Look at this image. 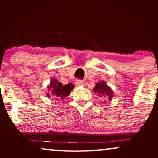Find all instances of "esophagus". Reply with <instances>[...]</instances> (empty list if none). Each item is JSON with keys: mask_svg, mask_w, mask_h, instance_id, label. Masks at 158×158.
Instances as JSON below:
<instances>
[{"mask_svg": "<svg viewBox=\"0 0 158 158\" xmlns=\"http://www.w3.org/2000/svg\"><path fill=\"white\" fill-rule=\"evenodd\" d=\"M76 85H78V86H83L85 85V82L82 80H80V79H77L76 81Z\"/></svg>", "mask_w": 158, "mask_h": 158, "instance_id": "1", "label": "esophagus"}]
</instances>
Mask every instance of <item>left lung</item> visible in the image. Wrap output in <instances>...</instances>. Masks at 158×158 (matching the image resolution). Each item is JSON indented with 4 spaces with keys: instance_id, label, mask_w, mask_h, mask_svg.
Listing matches in <instances>:
<instances>
[{
    "instance_id": "obj_1",
    "label": "left lung",
    "mask_w": 158,
    "mask_h": 158,
    "mask_svg": "<svg viewBox=\"0 0 158 158\" xmlns=\"http://www.w3.org/2000/svg\"><path fill=\"white\" fill-rule=\"evenodd\" d=\"M93 90L95 93L98 94L99 97L108 98L109 100H111L113 95H114L112 89L106 84L105 81H100L98 83H96Z\"/></svg>"
}]
</instances>
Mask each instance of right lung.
Returning <instances> with one entry per match:
<instances>
[{"label":"right lung","instance_id":"1","mask_svg":"<svg viewBox=\"0 0 158 158\" xmlns=\"http://www.w3.org/2000/svg\"><path fill=\"white\" fill-rule=\"evenodd\" d=\"M74 88V85L73 83L66 84V85H63L60 82H59L56 79H52L49 82V85L47 87L49 93H47V97L50 98L52 97L56 100L63 99L64 98L67 97L69 95L71 91Z\"/></svg>","mask_w":158,"mask_h":158}]
</instances>
